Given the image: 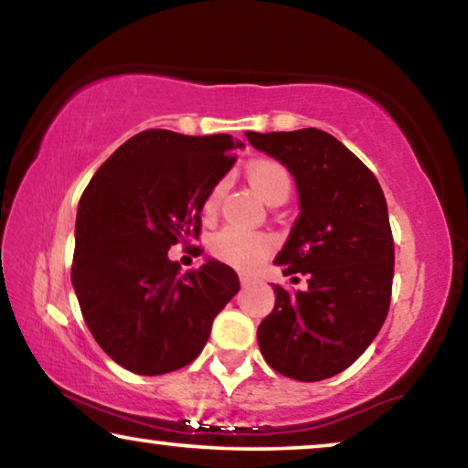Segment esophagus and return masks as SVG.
<instances>
[{"mask_svg":"<svg viewBox=\"0 0 468 468\" xmlns=\"http://www.w3.org/2000/svg\"><path fill=\"white\" fill-rule=\"evenodd\" d=\"M239 284L241 286H250V284H254V280L250 278V275H246V273H239Z\"/></svg>","mask_w":468,"mask_h":468,"instance_id":"obj_1","label":"esophagus"}]
</instances>
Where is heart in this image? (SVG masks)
Wrapping results in <instances>:
<instances>
[{"mask_svg":"<svg viewBox=\"0 0 468 468\" xmlns=\"http://www.w3.org/2000/svg\"><path fill=\"white\" fill-rule=\"evenodd\" d=\"M248 182L259 193L262 201H273L275 197L291 193V174L278 161L256 159L248 165ZM222 195L218 184L206 199V212H214ZM275 241L265 233H248L239 229H222L209 239V252L222 262L239 269H254L271 254Z\"/></svg>","mask_w":468,"mask_h":468,"instance_id":"heart-1","label":"heart"}]
</instances>
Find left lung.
<instances>
[{
    "label": "left lung",
    "mask_w": 468,
    "mask_h": 468,
    "mask_svg": "<svg viewBox=\"0 0 468 468\" xmlns=\"http://www.w3.org/2000/svg\"><path fill=\"white\" fill-rule=\"evenodd\" d=\"M246 137L294 177L301 214L273 262L284 275H307L305 291L273 286V312L256 333L261 354L286 378H333L371 346L390 307L394 241L384 190L326 131Z\"/></svg>",
    "instance_id": "8db88e82"
}]
</instances>
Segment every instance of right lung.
I'll return each mask as SVG.
<instances>
[{
	"instance_id": "right-lung-1",
	"label": "right lung",
	"mask_w": 468,
	"mask_h": 468,
	"mask_svg": "<svg viewBox=\"0 0 468 468\" xmlns=\"http://www.w3.org/2000/svg\"><path fill=\"white\" fill-rule=\"evenodd\" d=\"M231 135L142 131L90 177L76 214L71 267L84 322L108 356L163 375L199 356L212 322L239 291L225 262L180 275L167 250L199 235L201 209L233 167Z\"/></svg>"
}]
</instances>
